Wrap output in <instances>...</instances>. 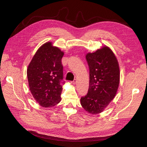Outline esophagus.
Listing matches in <instances>:
<instances>
[{
	"instance_id": "obj_1",
	"label": "esophagus",
	"mask_w": 147,
	"mask_h": 147,
	"mask_svg": "<svg viewBox=\"0 0 147 147\" xmlns=\"http://www.w3.org/2000/svg\"><path fill=\"white\" fill-rule=\"evenodd\" d=\"M71 83L73 84H76L77 83V80H76V79H74V80H73V81H72Z\"/></svg>"
}]
</instances>
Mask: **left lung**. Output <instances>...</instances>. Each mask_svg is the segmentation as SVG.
<instances>
[{
    "mask_svg": "<svg viewBox=\"0 0 147 147\" xmlns=\"http://www.w3.org/2000/svg\"><path fill=\"white\" fill-rule=\"evenodd\" d=\"M90 82L87 94L80 99L82 108L91 115L102 112L115 98L120 83L119 62L112 49L105 45L86 54Z\"/></svg>",
    "mask_w": 147,
    "mask_h": 147,
    "instance_id": "8db88e82",
    "label": "left lung"
}]
</instances>
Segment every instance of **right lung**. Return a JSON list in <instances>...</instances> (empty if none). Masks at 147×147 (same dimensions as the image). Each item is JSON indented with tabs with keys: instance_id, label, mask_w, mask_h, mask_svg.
<instances>
[{
	"instance_id": "right-lung-1",
	"label": "right lung",
	"mask_w": 147,
	"mask_h": 147,
	"mask_svg": "<svg viewBox=\"0 0 147 147\" xmlns=\"http://www.w3.org/2000/svg\"><path fill=\"white\" fill-rule=\"evenodd\" d=\"M64 53L52 42H47L38 48L28 66L30 90L44 108L55 106L61 100L63 76L61 61Z\"/></svg>"
}]
</instances>
